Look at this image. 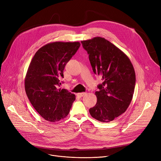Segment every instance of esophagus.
I'll return each instance as SVG.
<instances>
[{"mask_svg":"<svg viewBox=\"0 0 161 161\" xmlns=\"http://www.w3.org/2000/svg\"><path fill=\"white\" fill-rule=\"evenodd\" d=\"M85 95H86V92H79V93L77 94V95H78L79 97H83Z\"/></svg>","mask_w":161,"mask_h":161,"instance_id":"esophagus-1","label":"esophagus"}]
</instances>
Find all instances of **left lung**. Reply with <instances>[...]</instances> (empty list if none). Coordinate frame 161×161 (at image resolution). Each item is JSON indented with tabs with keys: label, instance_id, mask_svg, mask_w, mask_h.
<instances>
[{
	"label": "left lung",
	"instance_id": "1",
	"mask_svg": "<svg viewBox=\"0 0 161 161\" xmlns=\"http://www.w3.org/2000/svg\"><path fill=\"white\" fill-rule=\"evenodd\" d=\"M92 70L102 78L95 92L96 105L91 115L100 122H109L123 114L132 99L136 75L129 58L121 49L102 37L83 40Z\"/></svg>",
	"mask_w": 161,
	"mask_h": 161
}]
</instances>
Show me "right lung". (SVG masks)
I'll list each match as a JSON object with an SVG mask.
<instances>
[{"mask_svg": "<svg viewBox=\"0 0 161 161\" xmlns=\"http://www.w3.org/2000/svg\"><path fill=\"white\" fill-rule=\"evenodd\" d=\"M80 46L78 42H52L40 47L32 58L25 78V92L46 121H60L69 114L75 95L58 87L65 65Z\"/></svg>", "mask_w": 161, "mask_h": 161, "instance_id": "1", "label": "right lung"}]
</instances>
